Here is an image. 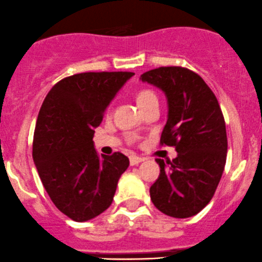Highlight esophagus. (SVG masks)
<instances>
[{
    "label": "esophagus",
    "instance_id": "esophagus-1",
    "mask_svg": "<svg viewBox=\"0 0 262 262\" xmlns=\"http://www.w3.org/2000/svg\"><path fill=\"white\" fill-rule=\"evenodd\" d=\"M145 158H141V157H137V155H131L130 157V164L131 165H137L139 163L144 162Z\"/></svg>",
    "mask_w": 262,
    "mask_h": 262
}]
</instances>
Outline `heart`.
I'll list each match as a JSON object with an SVG mask.
<instances>
[{"instance_id":"1","label":"heart","mask_w":262,"mask_h":262,"mask_svg":"<svg viewBox=\"0 0 262 262\" xmlns=\"http://www.w3.org/2000/svg\"><path fill=\"white\" fill-rule=\"evenodd\" d=\"M150 98H157V97H155V94L151 92V90L144 89V90H141L139 94H137V103H139V104H141V103H144L145 100L150 99Z\"/></svg>"}]
</instances>
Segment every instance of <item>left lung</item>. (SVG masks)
<instances>
[{
	"label": "left lung",
	"mask_w": 262,
	"mask_h": 262,
	"mask_svg": "<svg viewBox=\"0 0 262 262\" xmlns=\"http://www.w3.org/2000/svg\"><path fill=\"white\" fill-rule=\"evenodd\" d=\"M167 98L168 117L160 144L174 146L177 158L155 159L160 167L150 187L158 210L190 218L213 199L227 160V131L214 93L196 72L178 66L159 67L140 76Z\"/></svg>",
	"instance_id": "1"
}]
</instances>
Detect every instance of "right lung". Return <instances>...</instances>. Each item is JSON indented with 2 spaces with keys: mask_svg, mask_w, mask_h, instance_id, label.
<instances>
[{
  "mask_svg": "<svg viewBox=\"0 0 262 262\" xmlns=\"http://www.w3.org/2000/svg\"><path fill=\"white\" fill-rule=\"evenodd\" d=\"M134 72H84L57 82L39 111L33 160L59 211L86 222L107 210L130 160L122 152L99 155L94 128Z\"/></svg>",
  "mask_w": 262,
  "mask_h": 262,
  "instance_id": "add662e5",
  "label": "right lung"
}]
</instances>
